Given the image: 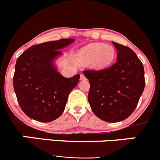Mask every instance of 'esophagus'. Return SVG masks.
Wrapping results in <instances>:
<instances>
[{
    "label": "esophagus",
    "instance_id": "34e87169",
    "mask_svg": "<svg viewBox=\"0 0 160 160\" xmlns=\"http://www.w3.org/2000/svg\"><path fill=\"white\" fill-rule=\"evenodd\" d=\"M85 79H86V78H85V75H84L83 74H81V75H80V80L84 81V80H85Z\"/></svg>",
    "mask_w": 160,
    "mask_h": 160
}]
</instances>
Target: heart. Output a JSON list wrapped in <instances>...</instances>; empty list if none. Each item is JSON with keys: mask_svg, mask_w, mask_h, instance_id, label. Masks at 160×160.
<instances>
[{"mask_svg": "<svg viewBox=\"0 0 160 160\" xmlns=\"http://www.w3.org/2000/svg\"><path fill=\"white\" fill-rule=\"evenodd\" d=\"M116 57L112 46L103 43H91L77 52L75 61L82 66L89 65L95 70H102L109 66Z\"/></svg>", "mask_w": 160, "mask_h": 160, "instance_id": "heart-1", "label": "heart"}]
</instances>
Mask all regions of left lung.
<instances>
[{"label":"left lung","mask_w":160,"mask_h":160,"mask_svg":"<svg viewBox=\"0 0 160 160\" xmlns=\"http://www.w3.org/2000/svg\"><path fill=\"white\" fill-rule=\"evenodd\" d=\"M116 62L100 71H84L90 89L88 99L92 112L108 122L127 118L137 106L145 87L144 68L129 47L112 42Z\"/></svg>","instance_id":"left-lung-1"}]
</instances>
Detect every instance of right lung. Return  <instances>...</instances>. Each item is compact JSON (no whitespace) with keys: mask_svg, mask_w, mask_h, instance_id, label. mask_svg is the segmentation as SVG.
<instances>
[{"mask_svg":"<svg viewBox=\"0 0 160 160\" xmlns=\"http://www.w3.org/2000/svg\"><path fill=\"white\" fill-rule=\"evenodd\" d=\"M74 42L67 38L35 44L17 59L13 85L20 107L29 118L49 122L63 113L80 75L65 78L55 62L63 55L61 49Z\"/></svg>","mask_w":160,"mask_h":160,"instance_id":"add662e5","label":"right lung"}]
</instances>
